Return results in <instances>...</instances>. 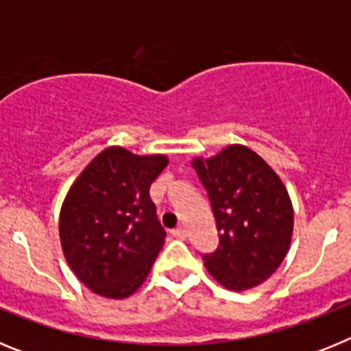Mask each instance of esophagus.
<instances>
[{"mask_svg":"<svg viewBox=\"0 0 351 351\" xmlns=\"http://www.w3.org/2000/svg\"><path fill=\"white\" fill-rule=\"evenodd\" d=\"M172 235H173V237L182 239V241H184V239L188 237V232H186L184 226H178V228H173V230H172Z\"/></svg>","mask_w":351,"mask_h":351,"instance_id":"1","label":"esophagus"}]
</instances>
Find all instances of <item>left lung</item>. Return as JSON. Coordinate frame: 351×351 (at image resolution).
<instances>
[{"mask_svg":"<svg viewBox=\"0 0 351 351\" xmlns=\"http://www.w3.org/2000/svg\"><path fill=\"white\" fill-rule=\"evenodd\" d=\"M209 195L219 246L204 265L226 290L244 291L269 280L290 250L293 207L280 176L262 156L232 144L191 161Z\"/></svg>","mask_w":351,"mask_h":351,"instance_id":"1","label":"left lung"}]
</instances>
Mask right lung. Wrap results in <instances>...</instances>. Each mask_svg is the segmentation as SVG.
I'll return each instance as SVG.
<instances>
[{
  "label": "right lung",
  "mask_w": 351,
  "mask_h": 351,
  "mask_svg": "<svg viewBox=\"0 0 351 351\" xmlns=\"http://www.w3.org/2000/svg\"><path fill=\"white\" fill-rule=\"evenodd\" d=\"M167 165L165 154L110 145L70 186L60 213L61 247L96 295L126 299L147 278L167 237L149 188Z\"/></svg>",
  "instance_id": "obj_1"
}]
</instances>
